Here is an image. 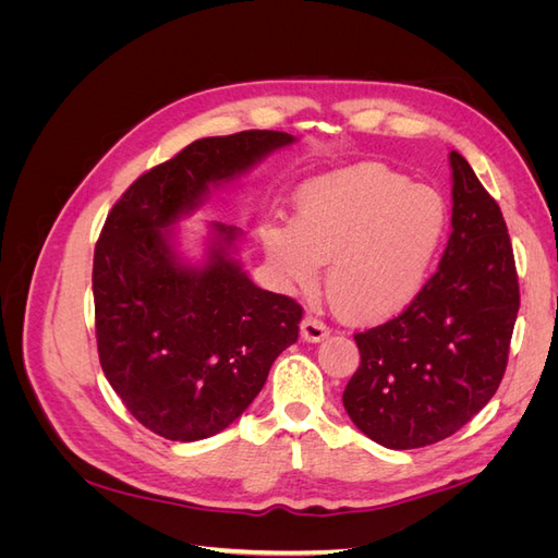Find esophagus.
Listing matches in <instances>:
<instances>
[{"label": "esophagus", "instance_id": "34e87169", "mask_svg": "<svg viewBox=\"0 0 558 558\" xmlns=\"http://www.w3.org/2000/svg\"><path fill=\"white\" fill-rule=\"evenodd\" d=\"M328 335H330V328L320 318H316V316H305V318H302L300 337L305 342H320V340H326Z\"/></svg>", "mask_w": 558, "mask_h": 558}]
</instances>
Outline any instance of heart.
Wrapping results in <instances>:
<instances>
[{
    "instance_id": "b5f03b06",
    "label": "heart",
    "mask_w": 558,
    "mask_h": 558,
    "mask_svg": "<svg viewBox=\"0 0 558 558\" xmlns=\"http://www.w3.org/2000/svg\"><path fill=\"white\" fill-rule=\"evenodd\" d=\"M447 226L445 202L379 162L316 177L289 223H265V256L298 289L326 265L330 307L359 324L398 314L424 286Z\"/></svg>"
}]
</instances>
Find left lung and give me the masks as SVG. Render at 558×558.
<instances>
[{
	"instance_id": "8db88e82",
	"label": "left lung",
	"mask_w": 558,
	"mask_h": 558,
	"mask_svg": "<svg viewBox=\"0 0 558 558\" xmlns=\"http://www.w3.org/2000/svg\"><path fill=\"white\" fill-rule=\"evenodd\" d=\"M451 234L410 307L353 335L361 365L344 410L369 440L418 449L445 440L498 391L519 312L512 242L498 202L451 150Z\"/></svg>"
}]
</instances>
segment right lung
Wrapping results in <instances>:
<instances>
[{
    "instance_id": "1",
    "label": "right lung",
    "mask_w": 558,
    "mask_h": 558,
    "mask_svg": "<svg viewBox=\"0 0 558 558\" xmlns=\"http://www.w3.org/2000/svg\"><path fill=\"white\" fill-rule=\"evenodd\" d=\"M293 142L275 130L197 140L142 174L107 216L93 263L99 365L128 412L167 440L228 428L298 340L302 307L258 289L234 258L242 230L211 223L205 263L191 265L172 228L211 185Z\"/></svg>"
}]
</instances>
